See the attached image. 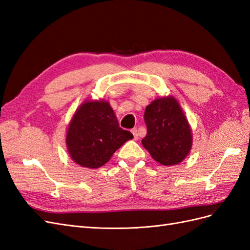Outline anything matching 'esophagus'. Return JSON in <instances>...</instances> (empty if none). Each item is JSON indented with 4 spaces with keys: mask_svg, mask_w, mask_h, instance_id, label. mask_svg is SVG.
<instances>
[{
    "mask_svg": "<svg viewBox=\"0 0 250 250\" xmlns=\"http://www.w3.org/2000/svg\"><path fill=\"white\" fill-rule=\"evenodd\" d=\"M131 132L133 134V139L138 140L139 139V131H138L137 128H133V129H131Z\"/></svg>",
    "mask_w": 250,
    "mask_h": 250,
    "instance_id": "obj_1",
    "label": "esophagus"
}]
</instances>
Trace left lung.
Here are the masks:
<instances>
[{"instance_id": "8db88e82", "label": "left lung", "mask_w": 250, "mask_h": 250, "mask_svg": "<svg viewBox=\"0 0 250 250\" xmlns=\"http://www.w3.org/2000/svg\"><path fill=\"white\" fill-rule=\"evenodd\" d=\"M147 134L142 140L154 160L164 166L183 162L192 147L190 125L175 98L154 100L146 107Z\"/></svg>"}]
</instances>
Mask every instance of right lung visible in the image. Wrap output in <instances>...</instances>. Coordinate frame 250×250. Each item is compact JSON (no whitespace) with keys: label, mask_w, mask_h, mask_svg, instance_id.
I'll use <instances>...</instances> for the list:
<instances>
[{"label":"right lung","mask_w":250,"mask_h":250,"mask_svg":"<svg viewBox=\"0 0 250 250\" xmlns=\"http://www.w3.org/2000/svg\"><path fill=\"white\" fill-rule=\"evenodd\" d=\"M133 135L122 129L106 101H86L75 112L66 132V146L73 161L96 169Z\"/></svg>","instance_id":"right-lung-1"}]
</instances>
